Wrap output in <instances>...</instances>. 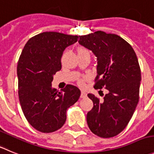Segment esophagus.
<instances>
[{"label":"esophagus","mask_w":154,"mask_h":154,"mask_svg":"<svg viewBox=\"0 0 154 154\" xmlns=\"http://www.w3.org/2000/svg\"><path fill=\"white\" fill-rule=\"evenodd\" d=\"M86 97H87V93L84 91H82L80 94V98H86Z\"/></svg>","instance_id":"1"}]
</instances>
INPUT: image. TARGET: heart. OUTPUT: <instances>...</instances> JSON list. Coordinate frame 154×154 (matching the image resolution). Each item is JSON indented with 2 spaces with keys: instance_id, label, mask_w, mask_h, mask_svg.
Returning <instances> with one entry per match:
<instances>
[{
  "instance_id": "1",
  "label": "heart",
  "mask_w": 154,
  "mask_h": 154,
  "mask_svg": "<svg viewBox=\"0 0 154 154\" xmlns=\"http://www.w3.org/2000/svg\"><path fill=\"white\" fill-rule=\"evenodd\" d=\"M77 54H84V53H88V52H90V51H89L87 49V48H84V47H79V48H77ZM84 80H83V79H81V80H78L79 85L83 86V85H84Z\"/></svg>"
}]
</instances>
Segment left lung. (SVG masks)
Returning <instances> with one entry per match:
<instances>
[{"label": "left lung", "instance_id": "obj_1", "mask_svg": "<svg viewBox=\"0 0 154 154\" xmlns=\"http://www.w3.org/2000/svg\"><path fill=\"white\" fill-rule=\"evenodd\" d=\"M79 37V43L97 57L94 88L107 90L102 101L87 95L93 103L87 125L99 137H115L128 125L139 101L141 74L137 55L131 45L116 34L97 31Z\"/></svg>", "mask_w": 154, "mask_h": 154}]
</instances>
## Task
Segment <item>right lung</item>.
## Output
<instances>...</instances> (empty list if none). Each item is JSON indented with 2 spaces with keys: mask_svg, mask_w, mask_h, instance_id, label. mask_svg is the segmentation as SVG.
I'll use <instances>...</instances> for the list:
<instances>
[{
  "mask_svg": "<svg viewBox=\"0 0 154 154\" xmlns=\"http://www.w3.org/2000/svg\"><path fill=\"white\" fill-rule=\"evenodd\" d=\"M77 35L45 32L25 45L17 64L18 95L23 112L37 131L51 133L64 125L67 109L78 100L80 90L68 84L59 92L51 87L53 75L61 69L63 51Z\"/></svg>",
  "mask_w": 154,
  "mask_h": 154,
  "instance_id": "1",
  "label": "right lung"
}]
</instances>
